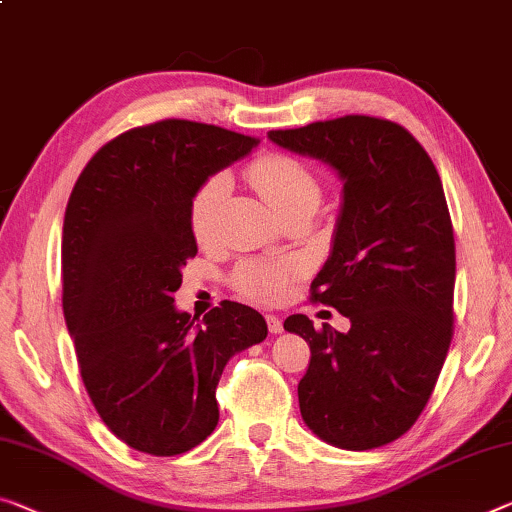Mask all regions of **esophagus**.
Listing matches in <instances>:
<instances>
[{"label":"esophagus","mask_w":512,"mask_h":512,"mask_svg":"<svg viewBox=\"0 0 512 512\" xmlns=\"http://www.w3.org/2000/svg\"><path fill=\"white\" fill-rule=\"evenodd\" d=\"M265 320H267V329H270V334H281L283 332V322H281L279 316H274V313H267Z\"/></svg>","instance_id":"obj_1"}]
</instances>
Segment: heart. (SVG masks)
<instances>
[{"instance_id": "1", "label": "heart", "mask_w": 512, "mask_h": 512, "mask_svg": "<svg viewBox=\"0 0 512 512\" xmlns=\"http://www.w3.org/2000/svg\"><path fill=\"white\" fill-rule=\"evenodd\" d=\"M249 180L277 217L295 208H318L322 196L316 174L290 155H263L249 167ZM226 192H229V176L226 174L210 176L196 190L190 206V226L199 242H208L215 233L217 215ZM293 272L295 267L290 263L247 261L235 270L233 286L254 300L272 302L286 293Z\"/></svg>"}]
</instances>
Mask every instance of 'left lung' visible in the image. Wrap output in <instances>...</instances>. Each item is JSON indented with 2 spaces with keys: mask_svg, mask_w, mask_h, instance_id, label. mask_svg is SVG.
<instances>
[{
  "mask_svg": "<svg viewBox=\"0 0 512 512\" xmlns=\"http://www.w3.org/2000/svg\"><path fill=\"white\" fill-rule=\"evenodd\" d=\"M267 139L343 180L332 251L311 297L350 318V329H316L302 313L283 322L311 348L297 384L302 419L345 451L384 446L419 419L453 336L455 242L442 180L410 132L373 116Z\"/></svg>",
  "mask_w": 512,
  "mask_h": 512,
  "instance_id": "obj_1",
  "label": "left lung"
}]
</instances>
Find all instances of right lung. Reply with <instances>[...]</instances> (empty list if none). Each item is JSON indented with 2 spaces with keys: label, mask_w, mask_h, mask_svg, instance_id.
<instances>
[{
  "label": "right lung",
  "mask_w": 512,
  "mask_h": 512,
  "mask_svg": "<svg viewBox=\"0 0 512 512\" xmlns=\"http://www.w3.org/2000/svg\"><path fill=\"white\" fill-rule=\"evenodd\" d=\"M256 144L206 123L144 125L102 146L68 199L66 327L93 407L135 451L199 446L219 421L224 366L267 336L251 306L226 300L199 320L174 304L180 270L196 256V190Z\"/></svg>",
  "instance_id": "obj_1"
}]
</instances>
